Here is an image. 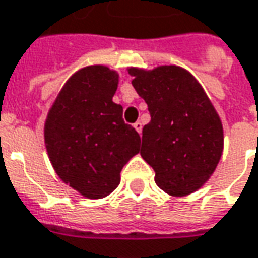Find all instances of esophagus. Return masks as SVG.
I'll return each instance as SVG.
<instances>
[{"label": "esophagus", "instance_id": "esophagus-1", "mask_svg": "<svg viewBox=\"0 0 258 258\" xmlns=\"http://www.w3.org/2000/svg\"><path fill=\"white\" fill-rule=\"evenodd\" d=\"M134 128L137 130V133H138V134H141V131H142V123H141V121H137V123L134 124Z\"/></svg>", "mask_w": 258, "mask_h": 258}]
</instances>
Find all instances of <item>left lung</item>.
Listing matches in <instances>:
<instances>
[{
	"label": "left lung",
	"instance_id": "obj_1",
	"mask_svg": "<svg viewBox=\"0 0 258 258\" xmlns=\"http://www.w3.org/2000/svg\"><path fill=\"white\" fill-rule=\"evenodd\" d=\"M127 71L151 114L142 128L141 156L155 170V183L173 197L197 191L223 152L222 121L204 88L179 66Z\"/></svg>",
	"mask_w": 258,
	"mask_h": 258
}]
</instances>
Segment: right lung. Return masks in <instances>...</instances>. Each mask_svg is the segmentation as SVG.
<instances>
[{"instance_id":"obj_1","label":"right lung","mask_w":258,"mask_h":258,"mask_svg":"<svg viewBox=\"0 0 258 258\" xmlns=\"http://www.w3.org/2000/svg\"><path fill=\"white\" fill-rule=\"evenodd\" d=\"M117 86L114 70L84 67L67 79L44 121L51 166L89 200L114 191L123 166L140 152V135L124 123L123 106L113 102Z\"/></svg>"}]
</instances>
